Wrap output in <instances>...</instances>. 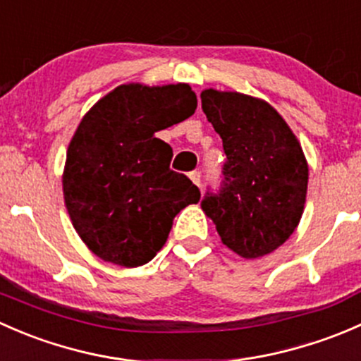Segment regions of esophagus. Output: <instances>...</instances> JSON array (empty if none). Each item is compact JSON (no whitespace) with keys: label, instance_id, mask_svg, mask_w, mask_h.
<instances>
[{"label":"esophagus","instance_id":"obj_1","mask_svg":"<svg viewBox=\"0 0 361 361\" xmlns=\"http://www.w3.org/2000/svg\"><path fill=\"white\" fill-rule=\"evenodd\" d=\"M189 177H191V180L195 182L198 188H202V172H198V170H195V172L189 173Z\"/></svg>","mask_w":361,"mask_h":361}]
</instances>
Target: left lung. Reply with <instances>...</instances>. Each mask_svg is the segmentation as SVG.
Instances as JSON below:
<instances>
[{"label": "left lung", "instance_id": "1", "mask_svg": "<svg viewBox=\"0 0 361 361\" xmlns=\"http://www.w3.org/2000/svg\"><path fill=\"white\" fill-rule=\"evenodd\" d=\"M202 109L221 135L222 180L202 208L222 243L245 259L271 254L295 231L307 191V163L283 118L261 99L202 92Z\"/></svg>", "mask_w": 361, "mask_h": 361}]
</instances>
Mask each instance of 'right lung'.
<instances>
[{
	"mask_svg": "<svg viewBox=\"0 0 361 361\" xmlns=\"http://www.w3.org/2000/svg\"><path fill=\"white\" fill-rule=\"evenodd\" d=\"M196 95L185 83L121 85L81 120L66 159L64 200L74 229L102 261L149 262L173 217L200 202V189L170 170L172 147L156 132L188 120Z\"/></svg>",
	"mask_w": 361,
	"mask_h": 361,
	"instance_id": "obj_1",
	"label": "right lung"
}]
</instances>
